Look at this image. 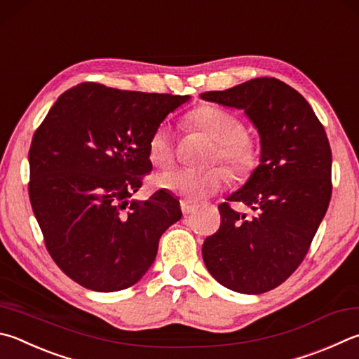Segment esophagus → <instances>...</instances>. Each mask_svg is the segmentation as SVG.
<instances>
[{"mask_svg": "<svg viewBox=\"0 0 359 359\" xmlns=\"http://www.w3.org/2000/svg\"><path fill=\"white\" fill-rule=\"evenodd\" d=\"M180 207H182V212H184L185 217H188V215H191L194 210H196V205L190 204V202H187V201H182Z\"/></svg>", "mask_w": 359, "mask_h": 359, "instance_id": "34e87169", "label": "esophagus"}]
</instances>
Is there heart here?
<instances>
[{
    "label": "heart",
    "instance_id": "1",
    "mask_svg": "<svg viewBox=\"0 0 359 359\" xmlns=\"http://www.w3.org/2000/svg\"><path fill=\"white\" fill-rule=\"evenodd\" d=\"M188 119L217 144L213 160L226 165L233 177L243 179L256 171L260 163V146L246 133L245 122L238 116L223 108L202 105L193 109ZM147 154L152 165L158 168L172 163L174 140L166 122L158 123L149 136ZM226 180L227 175L221 168H177L163 172L158 185L187 202H201L218 193Z\"/></svg>",
    "mask_w": 359,
    "mask_h": 359
}]
</instances>
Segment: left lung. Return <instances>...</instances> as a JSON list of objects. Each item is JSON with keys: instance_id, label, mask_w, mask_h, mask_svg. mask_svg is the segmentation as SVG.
Segmentation results:
<instances>
[{"instance_id": "1", "label": "left lung", "mask_w": 359, "mask_h": 359, "mask_svg": "<svg viewBox=\"0 0 359 359\" xmlns=\"http://www.w3.org/2000/svg\"><path fill=\"white\" fill-rule=\"evenodd\" d=\"M201 99L243 109L260 136V165L218 205L219 229L202 245L217 281L257 295L283 284L303 259L331 199V147L304 97L276 78H254ZM232 203L252 208L251 217Z\"/></svg>"}]
</instances>
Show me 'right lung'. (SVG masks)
<instances>
[{"label": "right lung", "mask_w": 359, "mask_h": 359, "mask_svg": "<svg viewBox=\"0 0 359 359\" xmlns=\"http://www.w3.org/2000/svg\"><path fill=\"white\" fill-rule=\"evenodd\" d=\"M190 95L81 83L57 97L32 136L29 201L56 265L83 287L117 292L151 269L182 218L171 193L130 199L152 171L147 140Z\"/></svg>", "instance_id": "obj_1"}]
</instances>
